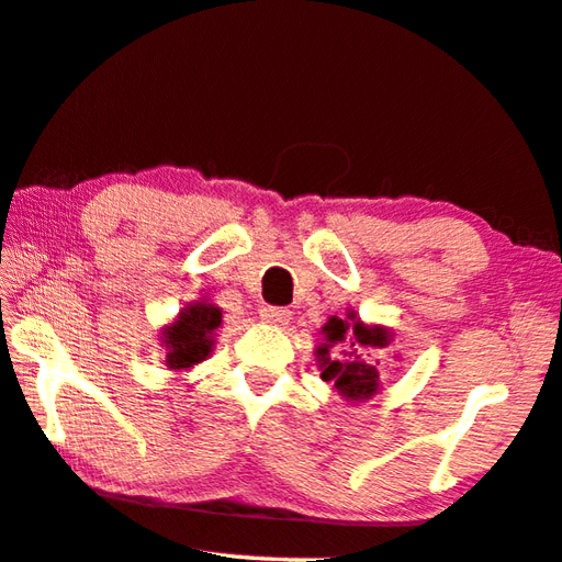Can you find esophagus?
I'll return each instance as SVG.
<instances>
[{
	"mask_svg": "<svg viewBox=\"0 0 562 562\" xmlns=\"http://www.w3.org/2000/svg\"><path fill=\"white\" fill-rule=\"evenodd\" d=\"M260 316L268 324H274V326H284V324H290V319H292V312L288 310V307H262L260 310Z\"/></svg>",
	"mask_w": 562,
	"mask_h": 562,
	"instance_id": "1",
	"label": "esophagus"
}]
</instances>
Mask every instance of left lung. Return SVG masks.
Instances as JSON below:
<instances>
[{"instance_id":"1","label":"left lung","mask_w":562,"mask_h":562,"mask_svg":"<svg viewBox=\"0 0 562 562\" xmlns=\"http://www.w3.org/2000/svg\"><path fill=\"white\" fill-rule=\"evenodd\" d=\"M324 339L316 349V356H319L322 363V379L334 383V387H339V393L344 397H351V401H361V397H369L375 393L379 387V371L375 366H369L361 361L359 349H366V346H387V334L381 326H363L361 322H353L349 326L341 322L339 316H331L324 326ZM336 342H344L349 352L337 350L331 355L328 349Z\"/></svg>"}]
</instances>
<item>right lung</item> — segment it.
<instances>
[{
    "label": "right lung",
    "mask_w": 562,
    "mask_h": 562,
    "mask_svg": "<svg viewBox=\"0 0 562 562\" xmlns=\"http://www.w3.org/2000/svg\"><path fill=\"white\" fill-rule=\"evenodd\" d=\"M221 326V310L209 302L189 304L179 319L165 331L169 369H191L211 353L213 331Z\"/></svg>",
    "instance_id": "1"
}]
</instances>
